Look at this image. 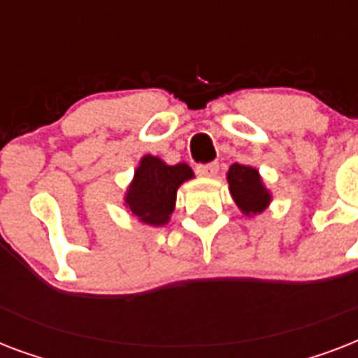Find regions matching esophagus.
Returning <instances> with one entry per match:
<instances>
[{
  "instance_id": "1",
  "label": "esophagus",
  "mask_w": 358,
  "mask_h": 358,
  "mask_svg": "<svg viewBox=\"0 0 358 358\" xmlns=\"http://www.w3.org/2000/svg\"><path fill=\"white\" fill-rule=\"evenodd\" d=\"M219 171L217 163H206V165H196V174L202 178H213Z\"/></svg>"
}]
</instances>
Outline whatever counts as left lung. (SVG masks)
I'll return each instance as SVG.
<instances>
[{
    "label": "left lung",
    "instance_id": "obj_1",
    "mask_svg": "<svg viewBox=\"0 0 358 358\" xmlns=\"http://www.w3.org/2000/svg\"><path fill=\"white\" fill-rule=\"evenodd\" d=\"M227 182H229V191L236 206L245 217L262 213L271 204V191L267 189L258 169L252 165L232 163L227 173Z\"/></svg>",
    "mask_w": 358,
    "mask_h": 358
}]
</instances>
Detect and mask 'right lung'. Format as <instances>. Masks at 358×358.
<instances>
[{
    "label": "right lung",
    "mask_w": 358,
    "mask_h": 358,
    "mask_svg": "<svg viewBox=\"0 0 358 358\" xmlns=\"http://www.w3.org/2000/svg\"><path fill=\"white\" fill-rule=\"evenodd\" d=\"M195 178L187 163L167 165L162 157L145 154L124 193V206L131 217L148 227H163L171 221L178 187Z\"/></svg>",
    "instance_id": "right-lung-1"
}]
</instances>
